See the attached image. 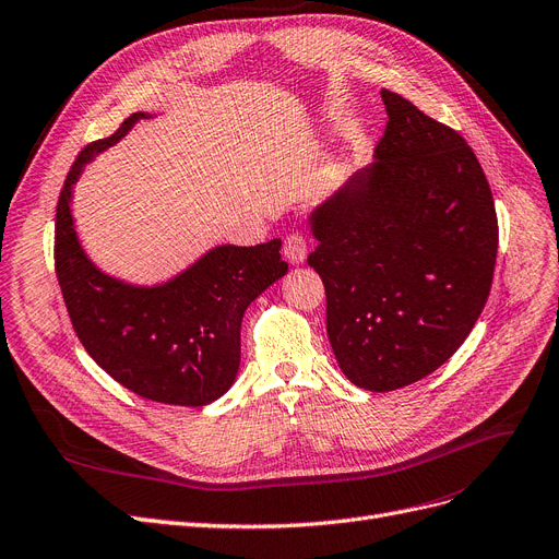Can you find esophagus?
<instances>
[{"label": "esophagus", "instance_id": "34e87169", "mask_svg": "<svg viewBox=\"0 0 559 559\" xmlns=\"http://www.w3.org/2000/svg\"><path fill=\"white\" fill-rule=\"evenodd\" d=\"M283 253H285V258L290 260L293 264H301V262L306 260V253H308L306 239H304L299 233L287 235L285 241H283Z\"/></svg>", "mask_w": 559, "mask_h": 559}]
</instances>
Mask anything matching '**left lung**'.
Here are the masks:
<instances>
[{
	"label": "left lung",
	"mask_w": 559,
	"mask_h": 559,
	"mask_svg": "<svg viewBox=\"0 0 559 559\" xmlns=\"http://www.w3.org/2000/svg\"><path fill=\"white\" fill-rule=\"evenodd\" d=\"M376 160L308 216L326 293V334L345 378L394 391L438 370L479 320L498 258V216L469 144L382 90Z\"/></svg>",
	"instance_id": "left-lung-1"
}]
</instances>
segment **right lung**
Instances as JSON below:
<instances>
[{"label": "right lung", "instance_id": "right-lung-1", "mask_svg": "<svg viewBox=\"0 0 559 559\" xmlns=\"http://www.w3.org/2000/svg\"><path fill=\"white\" fill-rule=\"evenodd\" d=\"M150 117L133 112L78 154L57 202L55 269L80 343L112 380L156 403L202 407L233 386L243 311L287 274V262L281 239L223 243L165 283L133 285L90 260L71 214L73 186L94 156Z\"/></svg>", "mask_w": 559, "mask_h": 559}]
</instances>
